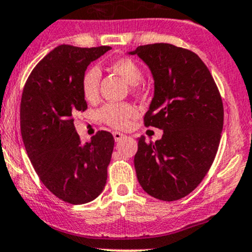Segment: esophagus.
Instances as JSON below:
<instances>
[{
    "label": "esophagus",
    "instance_id": "34e87169",
    "mask_svg": "<svg viewBox=\"0 0 252 252\" xmlns=\"http://www.w3.org/2000/svg\"><path fill=\"white\" fill-rule=\"evenodd\" d=\"M113 138H114V140L118 142V141H121L122 139L126 138V135H124V134H122V133H119V131H114Z\"/></svg>",
    "mask_w": 252,
    "mask_h": 252
}]
</instances>
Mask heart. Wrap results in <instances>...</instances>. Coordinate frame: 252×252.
<instances>
[{"mask_svg":"<svg viewBox=\"0 0 252 252\" xmlns=\"http://www.w3.org/2000/svg\"><path fill=\"white\" fill-rule=\"evenodd\" d=\"M110 68L114 73L121 75L124 80L133 86V91L144 90L141 83L142 70L140 64L130 57H119L112 61ZM100 70L90 67L81 77V93L86 101H95L98 96L100 85ZM136 114V108L126 102H108L97 111L98 121L114 129H123L128 126L130 118Z\"/></svg>","mask_w":252,"mask_h":252,"instance_id":"1","label":"heart"}]
</instances>
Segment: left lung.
<instances>
[{"instance_id": "8db88e82", "label": "left lung", "mask_w": 252, "mask_h": 252, "mask_svg": "<svg viewBox=\"0 0 252 252\" xmlns=\"http://www.w3.org/2000/svg\"><path fill=\"white\" fill-rule=\"evenodd\" d=\"M155 79L145 126L163 130L155 142L138 138L136 177L151 196L175 201L202 182L215 161L223 129V102L212 74L192 51L171 44L139 46Z\"/></svg>"}]
</instances>
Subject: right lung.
Wrapping results in <instances>:
<instances>
[{
	"instance_id": "1",
	"label": "right lung",
	"mask_w": 252,
	"mask_h": 252,
	"mask_svg": "<svg viewBox=\"0 0 252 252\" xmlns=\"http://www.w3.org/2000/svg\"><path fill=\"white\" fill-rule=\"evenodd\" d=\"M110 50L61 45L35 65L23 89L20 131L28 156L45 187L68 204L93 201L107 180L113 136L101 130L81 144L74 114L88 108L81 77Z\"/></svg>"
}]
</instances>
